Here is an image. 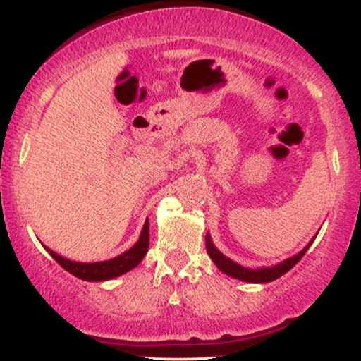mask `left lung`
Returning a JSON list of instances; mask_svg holds the SVG:
<instances>
[{
    "instance_id": "1",
    "label": "left lung",
    "mask_w": 361,
    "mask_h": 361,
    "mask_svg": "<svg viewBox=\"0 0 361 361\" xmlns=\"http://www.w3.org/2000/svg\"><path fill=\"white\" fill-rule=\"evenodd\" d=\"M314 241H310L307 246H305L304 250L299 252V255H295V256H292V258L285 259L283 263L275 264V267H271V268H259V270H250V268H244V267H241V264L234 263L233 259L226 258V256H224L222 252L214 246L209 235H205L207 252H209V256L212 258L214 263L217 264L219 270L226 273V275L233 276V279H238V280H243V281H250V283H268V281L280 279L281 275H285V273H287L288 270H292V268L295 267L297 263H299V261L302 259V256L307 252L309 246Z\"/></svg>"
}]
</instances>
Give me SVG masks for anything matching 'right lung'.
<instances>
[{
	"mask_svg": "<svg viewBox=\"0 0 361 361\" xmlns=\"http://www.w3.org/2000/svg\"><path fill=\"white\" fill-rule=\"evenodd\" d=\"M49 251V255L52 256L57 263L64 268L66 271H69L71 275L78 276V279L86 280V281H103L115 279V276L123 275V273L130 271L132 268H135L142 261L144 256L149 250V221L144 224V229L140 233L139 241L130 247V250L123 252V255L117 256V258L109 259V261H98V263H78V261L66 259L62 256L56 255V252L45 247Z\"/></svg>",
	"mask_w": 361,
	"mask_h": 361,
	"instance_id": "add662e5",
	"label": "right lung"
}]
</instances>
